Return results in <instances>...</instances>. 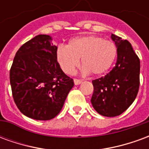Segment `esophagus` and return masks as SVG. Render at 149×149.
I'll use <instances>...</instances> for the list:
<instances>
[{
    "label": "esophagus",
    "mask_w": 149,
    "mask_h": 149,
    "mask_svg": "<svg viewBox=\"0 0 149 149\" xmlns=\"http://www.w3.org/2000/svg\"><path fill=\"white\" fill-rule=\"evenodd\" d=\"M82 82L81 80H79V79H74V84L76 85H78V84H80Z\"/></svg>",
    "instance_id": "esophagus-1"
}]
</instances>
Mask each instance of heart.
Listing matches in <instances>:
<instances>
[{
	"instance_id": "obj_1",
	"label": "heart",
	"mask_w": 149,
	"mask_h": 149,
	"mask_svg": "<svg viewBox=\"0 0 149 149\" xmlns=\"http://www.w3.org/2000/svg\"><path fill=\"white\" fill-rule=\"evenodd\" d=\"M117 54L113 42L102 37L89 35L74 37L66 45H59L56 59L64 72L73 74L81 63L85 73L94 76L104 74L112 67Z\"/></svg>"
}]
</instances>
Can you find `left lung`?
<instances>
[{"label":"left lung","mask_w":149,"mask_h":149,"mask_svg":"<svg viewBox=\"0 0 149 149\" xmlns=\"http://www.w3.org/2000/svg\"><path fill=\"white\" fill-rule=\"evenodd\" d=\"M111 38L117 49L114 68L104 77L93 81L91 102L99 114L113 117L128 109L137 96L140 86V59L131 44L114 34Z\"/></svg>","instance_id":"1"}]
</instances>
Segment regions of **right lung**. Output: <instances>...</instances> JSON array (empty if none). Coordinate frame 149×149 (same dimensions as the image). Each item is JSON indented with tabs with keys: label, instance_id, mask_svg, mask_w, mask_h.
Masks as SVG:
<instances>
[{
	"label": "right lung",
	"instance_id": "add662e5",
	"mask_svg": "<svg viewBox=\"0 0 149 149\" xmlns=\"http://www.w3.org/2000/svg\"><path fill=\"white\" fill-rule=\"evenodd\" d=\"M52 37L40 34L24 43L16 53L9 77L14 102L24 116L49 120L61 112L73 80L56 59Z\"/></svg>",
	"mask_w": 149,
	"mask_h": 149
}]
</instances>
